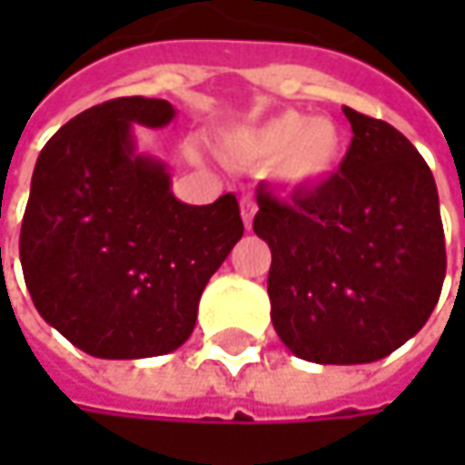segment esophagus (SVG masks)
<instances>
[{
    "mask_svg": "<svg viewBox=\"0 0 465 465\" xmlns=\"http://www.w3.org/2000/svg\"><path fill=\"white\" fill-rule=\"evenodd\" d=\"M241 214L242 223H245V230H251L253 227V214H256V202L251 196H242L241 199Z\"/></svg>",
    "mask_w": 465,
    "mask_h": 465,
    "instance_id": "34e87169",
    "label": "esophagus"
}]
</instances>
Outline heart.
<instances>
[{
	"instance_id": "obj_1",
	"label": "heart",
	"mask_w": 465,
	"mask_h": 465,
	"mask_svg": "<svg viewBox=\"0 0 465 465\" xmlns=\"http://www.w3.org/2000/svg\"><path fill=\"white\" fill-rule=\"evenodd\" d=\"M230 150L245 163L274 165L290 186H321L331 181L347 157V136L331 118L284 111L230 139Z\"/></svg>"
}]
</instances>
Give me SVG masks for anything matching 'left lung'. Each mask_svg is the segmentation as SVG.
<instances>
[{"label":"left lung","mask_w":465,"mask_h":465,"mask_svg":"<svg viewBox=\"0 0 465 465\" xmlns=\"http://www.w3.org/2000/svg\"><path fill=\"white\" fill-rule=\"evenodd\" d=\"M351 144L321 186H259L256 235L272 248L269 300L300 360L365 365L406 344L435 311L445 235L432 170L406 136L344 105Z\"/></svg>","instance_id":"left-lung-1"}]
</instances>
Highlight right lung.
Instances as JSON below:
<instances>
[{"instance_id": "right-lung-1", "label": "right lung", "mask_w": 465, "mask_h": 465, "mask_svg": "<svg viewBox=\"0 0 465 465\" xmlns=\"http://www.w3.org/2000/svg\"><path fill=\"white\" fill-rule=\"evenodd\" d=\"M160 98L93 105L45 142L20 230L27 292L48 326L100 360L178 349L199 297L242 238L235 193L183 204L165 163L136 153L134 124L163 129Z\"/></svg>"}]
</instances>
